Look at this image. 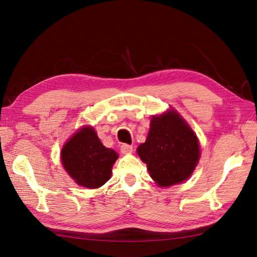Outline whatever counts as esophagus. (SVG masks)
Listing matches in <instances>:
<instances>
[{"label":"esophagus","instance_id":"34e87169","mask_svg":"<svg viewBox=\"0 0 257 257\" xmlns=\"http://www.w3.org/2000/svg\"><path fill=\"white\" fill-rule=\"evenodd\" d=\"M133 151V146L128 144H122L121 145V152L123 154H128Z\"/></svg>","mask_w":257,"mask_h":257}]
</instances>
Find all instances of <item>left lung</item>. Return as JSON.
Returning <instances> with one entry per match:
<instances>
[{
	"label": "left lung",
	"instance_id": "8db88e82",
	"mask_svg": "<svg viewBox=\"0 0 257 257\" xmlns=\"http://www.w3.org/2000/svg\"><path fill=\"white\" fill-rule=\"evenodd\" d=\"M138 154L158 185L169 187L192 175L201 151L193 130L179 113L170 109L152 117L148 138L138 148Z\"/></svg>",
	"mask_w": 257,
	"mask_h": 257
}]
</instances>
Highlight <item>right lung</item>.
Here are the masks:
<instances>
[{
	"label": "right lung",
	"instance_id": "1",
	"mask_svg": "<svg viewBox=\"0 0 257 257\" xmlns=\"http://www.w3.org/2000/svg\"><path fill=\"white\" fill-rule=\"evenodd\" d=\"M118 155L107 149L92 126H84L67 141L61 151L64 170L78 185L98 188L111 179L112 166Z\"/></svg>",
	"mask_w": 257,
	"mask_h": 257
}]
</instances>
